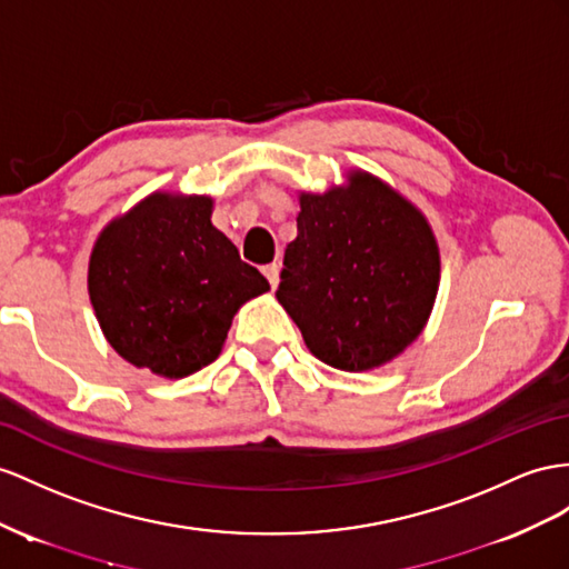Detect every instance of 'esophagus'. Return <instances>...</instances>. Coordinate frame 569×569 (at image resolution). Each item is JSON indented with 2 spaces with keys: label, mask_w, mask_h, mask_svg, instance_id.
<instances>
[{
  "label": "esophagus",
  "mask_w": 569,
  "mask_h": 569,
  "mask_svg": "<svg viewBox=\"0 0 569 569\" xmlns=\"http://www.w3.org/2000/svg\"><path fill=\"white\" fill-rule=\"evenodd\" d=\"M279 271H281V267L276 264V261H273V264H267V267H264V276H267V279H269L271 288L279 286Z\"/></svg>",
  "instance_id": "34e87169"
}]
</instances>
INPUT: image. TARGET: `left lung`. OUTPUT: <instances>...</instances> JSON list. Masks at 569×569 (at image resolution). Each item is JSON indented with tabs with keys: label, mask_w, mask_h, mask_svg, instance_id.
Masks as SVG:
<instances>
[{
	"label": "left lung",
	"mask_w": 569,
	"mask_h": 569,
	"mask_svg": "<svg viewBox=\"0 0 569 569\" xmlns=\"http://www.w3.org/2000/svg\"><path fill=\"white\" fill-rule=\"evenodd\" d=\"M276 300L327 366L368 372L423 333L440 288V247L426 213L377 174L300 192Z\"/></svg>",
	"instance_id": "8db88e82"
}]
</instances>
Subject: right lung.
Returning <instances> with one entry per match:
<instances>
[{
    "mask_svg": "<svg viewBox=\"0 0 569 569\" xmlns=\"http://www.w3.org/2000/svg\"><path fill=\"white\" fill-rule=\"evenodd\" d=\"M211 213L209 194L158 189L100 230L89 296L106 341L134 368L168 380L207 368L236 312L269 290Z\"/></svg>",
    "mask_w": 569,
    "mask_h": 569,
    "instance_id": "1",
    "label": "right lung"
}]
</instances>
